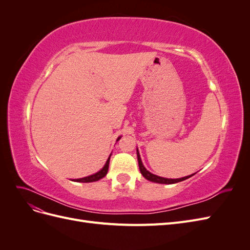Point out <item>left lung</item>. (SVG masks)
Returning <instances> with one entry per match:
<instances>
[{
  "label": "left lung",
  "instance_id": "obj_1",
  "mask_svg": "<svg viewBox=\"0 0 250 250\" xmlns=\"http://www.w3.org/2000/svg\"><path fill=\"white\" fill-rule=\"evenodd\" d=\"M138 152V162H139V167H140V171L142 173V175L145 177L146 179L150 180V181H153V183H157V184H166V185H171V184H176V183H179V181H183V180H186L188 178H190L191 176H193L194 174H192V175H188V176H186V177H183V178H177V179H169V178H164V177H161V176H157V175H154V174L150 173L149 171L146 170V168L144 167L143 166V163L141 161V156H140V153L139 151H137Z\"/></svg>",
  "mask_w": 250,
  "mask_h": 250
}]
</instances>
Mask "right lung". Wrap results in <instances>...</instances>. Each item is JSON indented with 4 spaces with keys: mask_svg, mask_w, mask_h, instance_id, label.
Masks as SVG:
<instances>
[{
    "mask_svg": "<svg viewBox=\"0 0 250 250\" xmlns=\"http://www.w3.org/2000/svg\"><path fill=\"white\" fill-rule=\"evenodd\" d=\"M119 140H120V138H119L117 141H119ZM109 160H110V156L108 157V160L106 161V164H105L104 167H103L99 172H97L96 174H93V175L87 176V177L75 179L74 181H78V183H93V181H97V180H99V179L103 178V177L107 174L108 167H109Z\"/></svg>",
    "mask_w": 250,
    "mask_h": 250,
    "instance_id": "add662e5",
    "label": "right lung"
}]
</instances>
